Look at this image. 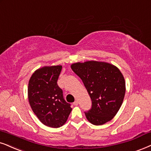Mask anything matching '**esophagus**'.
<instances>
[{
	"mask_svg": "<svg viewBox=\"0 0 151 151\" xmlns=\"http://www.w3.org/2000/svg\"><path fill=\"white\" fill-rule=\"evenodd\" d=\"M73 104H74V106H77V105H78V101H77V100L74 101V103H73Z\"/></svg>",
	"mask_w": 151,
	"mask_h": 151,
	"instance_id": "obj_1",
	"label": "esophagus"
}]
</instances>
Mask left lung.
<instances>
[{
    "instance_id": "1",
    "label": "left lung",
    "mask_w": 151,
    "mask_h": 151,
    "mask_svg": "<svg viewBox=\"0 0 151 151\" xmlns=\"http://www.w3.org/2000/svg\"><path fill=\"white\" fill-rule=\"evenodd\" d=\"M70 67L92 100V108L85 113L88 121L95 125L110 121L121 108L126 90L120 70L109 63L97 60L74 63Z\"/></svg>"
}]
</instances>
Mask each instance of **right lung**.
I'll return each instance as SVG.
<instances>
[{"instance_id":"obj_1","label":"right lung","mask_w":151,"mask_h":151,"mask_svg":"<svg viewBox=\"0 0 151 151\" xmlns=\"http://www.w3.org/2000/svg\"><path fill=\"white\" fill-rule=\"evenodd\" d=\"M62 65L44 66L30 78L28 99L38 119L47 127L57 128L66 123L72 111L57 84Z\"/></svg>"}]
</instances>
